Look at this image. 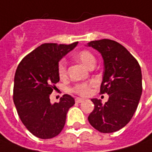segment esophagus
<instances>
[{
    "label": "esophagus",
    "instance_id": "34e87169",
    "mask_svg": "<svg viewBox=\"0 0 152 152\" xmlns=\"http://www.w3.org/2000/svg\"><path fill=\"white\" fill-rule=\"evenodd\" d=\"M84 101V98H80V97H76V102L77 103H81Z\"/></svg>",
    "mask_w": 152,
    "mask_h": 152
}]
</instances>
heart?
Listing matches in <instances>:
<instances>
[{
    "instance_id": "heart-1",
    "label": "heart",
    "mask_w": 152,
    "mask_h": 152,
    "mask_svg": "<svg viewBox=\"0 0 152 152\" xmlns=\"http://www.w3.org/2000/svg\"><path fill=\"white\" fill-rule=\"evenodd\" d=\"M76 59L79 62H81V64L86 67H89L91 65L95 64L96 60L94 55H92V53L88 50H82L80 51L79 53H77L76 55ZM58 73L60 78H65L66 76V62L65 60H61L59 63L58 66ZM94 84V82H90V83H79L76 84V86H74L73 91L76 92L77 94L81 95V96H86L88 95L90 92H91V86Z\"/></svg>"
}]
</instances>
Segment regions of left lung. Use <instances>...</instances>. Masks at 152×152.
<instances>
[{"label": "left lung", "mask_w": 152, "mask_h": 152, "mask_svg": "<svg viewBox=\"0 0 152 152\" xmlns=\"http://www.w3.org/2000/svg\"><path fill=\"white\" fill-rule=\"evenodd\" d=\"M86 46L102 55L104 68L100 92L109 96L105 104L92 98L94 109L88 121L102 133L118 131L130 121L140 102L142 93L140 66L123 45L113 40L91 41Z\"/></svg>", "instance_id": "8db88e82"}]
</instances>
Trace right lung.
<instances>
[{"label":"right lung","mask_w":152,"mask_h":152,"mask_svg":"<svg viewBox=\"0 0 152 152\" xmlns=\"http://www.w3.org/2000/svg\"><path fill=\"white\" fill-rule=\"evenodd\" d=\"M77 44L41 45L24 57L17 68L14 104L25 127L38 138L58 135L65 126L68 110L75 104V99L68 94L54 104L50 96L60 81L59 61Z\"/></svg>","instance_id":"add662e5"}]
</instances>
